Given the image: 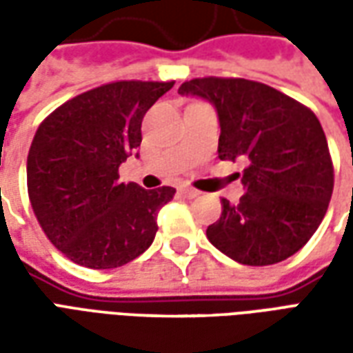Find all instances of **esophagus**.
Returning a JSON list of instances; mask_svg holds the SVG:
<instances>
[{"instance_id":"esophagus-1","label":"esophagus","mask_w":353,"mask_h":353,"mask_svg":"<svg viewBox=\"0 0 353 353\" xmlns=\"http://www.w3.org/2000/svg\"><path fill=\"white\" fill-rule=\"evenodd\" d=\"M179 192L187 196V199H194V196H199L200 192L196 189H191V187H179Z\"/></svg>"}]
</instances>
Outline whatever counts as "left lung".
<instances>
[{
	"label": "left lung",
	"mask_w": 353,
	"mask_h": 353,
	"mask_svg": "<svg viewBox=\"0 0 353 353\" xmlns=\"http://www.w3.org/2000/svg\"><path fill=\"white\" fill-rule=\"evenodd\" d=\"M177 92L212 101L219 115V159L244 161V194L206 230L208 240L242 265H276L295 255L325 217L333 159L318 117L301 101L240 77L185 81Z\"/></svg>",
	"instance_id": "obj_1"
}]
</instances>
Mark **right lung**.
<instances>
[{"instance_id": "add662e5", "label": "right lung", "mask_w": 353, "mask_h": 353, "mask_svg": "<svg viewBox=\"0 0 353 353\" xmlns=\"http://www.w3.org/2000/svg\"><path fill=\"white\" fill-rule=\"evenodd\" d=\"M174 81H115L64 101L35 132L28 196L52 245L87 268L130 263L157 234L174 187L123 183L119 166L141 143V121Z\"/></svg>"}]
</instances>
